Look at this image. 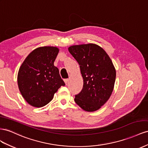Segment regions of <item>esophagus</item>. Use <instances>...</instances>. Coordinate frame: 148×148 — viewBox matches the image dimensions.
Masks as SVG:
<instances>
[{
    "label": "esophagus",
    "instance_id": "obj_1",
    "mask_svg": "<svg viewBox=\"0 0 148 148\" xmlns=\"http://www.w3.org/2000/svg\"><path fill=\"white\" fill-rule=\"evenodd\" d=\"M64 82H65V85H67V83H69V79H64Z\"/></svg>",
    "mask_w": 148,
    "mask_h": 148
}]
</instances>
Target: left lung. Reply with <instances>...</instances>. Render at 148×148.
<instances>
[{
	"instance_id": "1",
	"label": "left lung",
	"mask_w": 148,
	"mask_h": 148,
	"mask_svg": "<svg viewBox=\"0 0 148 148\" xmlns=\"http://www.w3.org/2000/svg\"><path fill=\"white\" fill-rule=\"evenodd\" d=\"M69 51L79 65L83 79L82 90L75 101L82 109L93 112L108 100L114 89L116 69L103 49L95 43L75 45Z\"/></svg>"
}]
</instances>
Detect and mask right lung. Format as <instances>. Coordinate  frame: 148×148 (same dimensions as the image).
Listing matches in <instances>:
<instances>
[{
    "label": "right lung",
    "instance_id": "right-lung-1",
    "mask_svg": "<svg viewBox=\"0 0 148 148\" xmlns=\"http://www.w3.org/2000/svg\"><path fill=\"white\" fill-rule=\"evenodd\" d=\"M59 52L57 47H38L30 52L18 70V89L25 101L34 107L44 106L65 84L54 62Z\"/></svg>",
    "mask_w": 148,
    "mask_h": 148
}]
</instances>
